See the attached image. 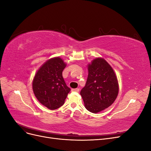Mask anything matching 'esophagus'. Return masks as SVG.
Returning <instances> with one entry per match:
<instances>
[{"label":"esophagus","mask_w":151,"mask_h":151,"mask_svg":"<svg viewBox=\"0 0 151 151\" xmlns=\"http://www.w3.org/2000/svg\"><path fill=\"white\" fill-rule=\"evenodd\" d=\"M72 91H74V92H79V88H76V89H72Z\"/></svg>","instance_id":"34e87169"}]
</instances>
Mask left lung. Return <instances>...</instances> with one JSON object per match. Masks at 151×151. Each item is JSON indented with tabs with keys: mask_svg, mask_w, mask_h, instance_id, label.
<instances>
[{
	"mask_svg": "<svg viewBox=\"0 0 151 151\" xmlns=\"http://www.w3.org/2000/svg\"><path fill=\"white\" fill-rule=\"evenodd\" d=\"M88 79L80 94L86 108L97 113L115 101L119 86L115 72L103 58L94 59L88 64Z\"/></svg>",
	"mask_w": 151,
	"mask_h": 151,
	"instance_id": "obj_1",
	"label": "left lung"
}]
</instances>
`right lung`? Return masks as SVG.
<instances>
[{"label": "right lung", "mask_w": 151, "mask_h": 151, "mask_svg": "<svg viewBox=\"0 0 151 151\" xmlns=\"http://www.w3.org/2000/svg\"><path fill=\"white\" fill-rule=\"evenodd\" d=\"M65 67L61 58H52L41 66L34 77L33 93L39 102L49 109L62 106L70 91L62 76Z\"/></svg>", "instance_id": "1"}]
</instances>
